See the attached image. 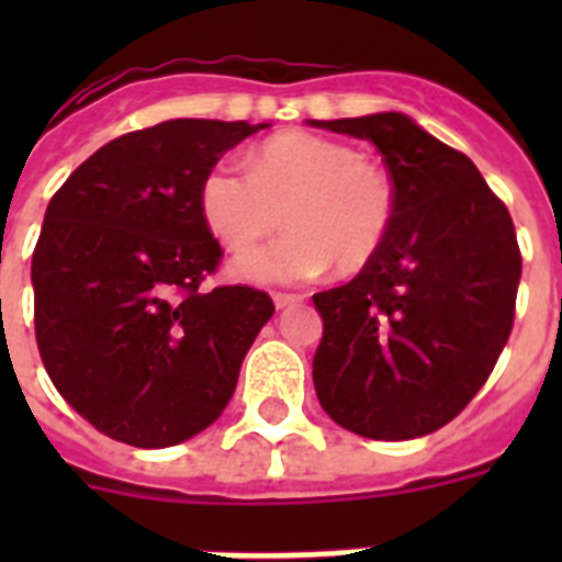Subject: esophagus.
I'll return each mask as SVG.
<instances>
[{
  "mask_svg": "<svg viewBox=\"0 0 562 562\" xmlns=\"http://www.w3.org/2000/svg\"><path fill=\"white\" fill-rule=\"evenodd\" d=\"M297 300L303 297H300V294H289V291H273V306L277 308L291 306V303H297Z\"/></svg>",
  "mask_w": 562,
  "mask_h": 562,
  "instance_id": "34e87169",
  "label": "esophagus"
}]
</instances>
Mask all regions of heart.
Returning <instances> with one entry per match:
<instances>
[{
	"mask_svg": "<svg viewBox=\"0 0 562 562\" xmlns=\"http://www.w3.org/2000/svg\"><path fill=\"white\" fill-rule=\"evenodd\" d=\"M203 224L227 250H245L282 224L291 233L238 256L233 271L250 282H303L368 268L391 238L396 183L379 162L338 139L291 131L268 139L250 169L215 162L198 189Z\"/></svg>",
	"mask_w": 562,
	"mask_h": 562,
	"instance_id": "1",
	"label": "heart"
}]
</instances>
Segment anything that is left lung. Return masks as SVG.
Segmentation results:
<instances>
[{
	"label": "left lung",
	"mask_w": 562,
	"mask_h": 562,
	"mask_svg": "<svg viewBox=\"0 0 562 562\" xmlns=\"http://www.w3.org/2000/svg\"><path fill=\"white\" fill-rule=\"evenodd\" d=\"M315 125L370 139L396 183L382 254L315 294L317 400L370 440L431 435L470 405L510 338L522 277L514 218L467 154L402 113Z\"/></svg>",
	"instance_id": "obj_1"
}]
</instances>
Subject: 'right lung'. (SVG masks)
<instances>
[{"label": "right lung", "mask_w": 562, "mask_h": 562, "mask_svg": "<svg viewBox=\"0 0 562 562\" xmlns=\"http://www.w3.org/2000/svg\"><path fill=\"white\" fill-rule=\"evenodd\" d=\"M268 125L171 119L108 143L48 201L31 256L34 335L57 393L101 435L139 449L212 426L273 300L203 280L218 238L203 175Z\"/></svg>", "instance_id": "1"}]
</instances>
